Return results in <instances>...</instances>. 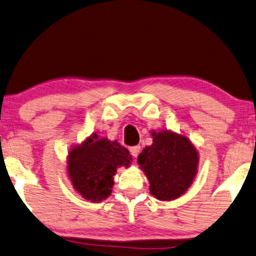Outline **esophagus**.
<instances>
[{
	"label": "esophagus",
	"mask_w": 256,
	"mask_h": 256,
	"mask_svg": "<svg viewBox=\"0 0 256 256\" xmlns=\"http://www.w3.org/2000/svg\"><path fill=\"white\" fill-rule=\"evenodd\" d=\"M140 151V146H132L130 148V154H132V157H134V158H136L137 156H138Z\"/></svg>",
	"instance_id": "esophagus-1"
}]
</instances>
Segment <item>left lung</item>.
Masks as SVG:
<instances>
[{
  "label": "left lung",
  "instance_id": "1",
  "mask_svg": "<svg viewBox=\"0 0 256 256\" xmlns=\"http://www.w3.org/2000/svg\"><path fill=\"white\" fill-rule=\"evenodd\" d=\"M152 144L137 157L150 184V194L160 201L180 198L192 186L198 168V152L188 137L172 130L152 132Z\"/></svg>",
  "mask_w": 256,
  "mask_h": 256
}]
</instances>
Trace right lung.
I'll return each mask as SVG.
<instances>
[{
    "label": "right lung",
    "mask_w": 256,
    "mask_h": 256,
    "mask_svg": "<svg viewBox=\"0 0 256 256\" xmlns=\"http://www.w3.org/2000/svg\"><path fill=\"white\" fill-rule=\"evenodd\" d=\"M132 162V154L116 140L92 134L70 149L66 172L74 190L85 200L98 203L112 192L118 168H129Z\"/></svg>",
    "instance_id": "1"
}]
</instances>
